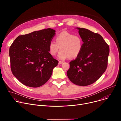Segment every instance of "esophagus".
<instances>
[{"label":"esophagus","instance_id":"1","mask_svg":"<svg viewBox=\"0 0 121 121\" xmlns=\"http://www.w3.org/2000/svg\"><path fill=\"white\" fill-rule=\"evenodd\" d=\"M63 61H59V63H58V64L59 65H60V64H62V63H63Z\"/></svg>","mask_w":121,"mask_h":121}]
</instances>
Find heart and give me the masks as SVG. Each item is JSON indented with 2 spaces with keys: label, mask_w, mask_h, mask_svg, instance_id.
<instances>
[{
  "label": "heart",
  "mask_w": 121,
  "mask_h": 121,
  "mask_svg": "<svg viewBox=\"0 0 121 121\" xmlns=\"http://www.w3.org/2000/svg\"><path fill=\"white\" fill-rule=\"evenodd\" d=\"M83 42L81 37L72 33L63 31L56 36V42L52 41L49 44V52L52 56H55L60 49L58 55L61 60L67 57L75 58L81 53Z\"/></svg>",
  "instance_id": "heart-1"
}]
</instances>
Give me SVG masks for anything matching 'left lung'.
<instances>
[{
	"label": "left lung",
	"mask_w": 121,
	"mask_h": 121,
	"mask_svg": "<svg viewBox=\"0 0 121 121\" xmlns=\"http://www.w3.org/2000/svg\"><path fill=\"white\" fill-rule=\"evenodd\" d=\"M83 42L80 54L69 63L68 78L74 84L86 86L96 82L105 71L109 46L102 37L88 29L77 28Z\"/></svg>",
	"instance_id": "1"
}]
</instances>
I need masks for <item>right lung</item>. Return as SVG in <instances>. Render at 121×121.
<instances>
[{"label":"right lung","instance_id":"1","mask_svg":"<svg viewBox=\"0 0 121 121\" xmlns=\"http://www.w3.org/2000/svg\"><path fill=\"white\" fill-rule=\"evenodd\" d=\"M55 31L48 28L20 35L10 46L12 73L23 85L37 88L50 78L58 63L49 52Z\"/></svg>","mask_w":121,"mask_h":121}]
</instances>
